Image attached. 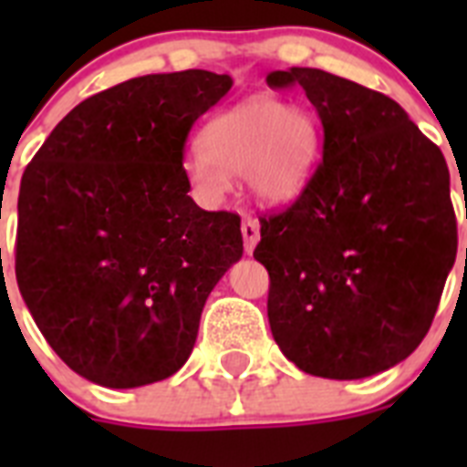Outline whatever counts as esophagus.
<instances>
[{"instance_id":"34e87169","label":"esophagus","mask_w":467,"mask_h":467,"mask_svg":"<svg viewBox=\"0 0 467 467\" xmlns=\"http://www.w3.org/2000/svg\"><path fill=\"white\" fill-rule=\"evenodd\" d=\"M241 231H243V243H245V253L253 254L254 245H257V241H259V222H257V217H250V214H247V217H243Z\"/></svg>"}]
</instances>
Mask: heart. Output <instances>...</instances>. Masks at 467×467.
I'll use <instances>...</instances> for the list:
<instances>
[{
	"label": "heart",
	"instance_id": "b5f03b06",
	"mask_svg": "<svg viewBox=\"0 0 467 467\" xmlns=\"http://www.w3.org/2000/svg\"><path fill=\"white\" fill-rule=\"evenodd\" d=\"M196 154L184 161L189 187L217 201L231 177H243L259 203H287L301 192L317 156V126L299 107L250 95L214 114L198 133Z\"/></svg>",
	"mask_w": 467,
	"mask_h": 467
}]
</instances>
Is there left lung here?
I'll list each match as a JSON object with an SVG mask.
<instances>
[{"instance_id": "8db88e82", "label": "left lung", "mask_w": 467, "mask_h": 467, "mask_svg": "<svg viewBox=\"0 0 467 467\" xmlns=\"http://www.w3.org/2000/svg\"><path fill=\"white\" fill-rule=\"evenodd\" d=\"M266 81L306 90L325 130L306 189L259 220L271 334L313 377L386 372L428 334L456 259L447 161L388 95L313 67Z\"/></svg>"}]
</instances>
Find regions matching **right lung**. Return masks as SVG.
I'll list each match as a JSON object with an SVG mask.
<instances>
[{
	"instance_id": "1",
	"label": "right lung",
	"mask_w": 467,
	"mask_h": 467,
	"mask_svg": "<svg viewBox=\"0 0 467 467\" xmlns=\"http://www.w3.org/2000/svg\"><path fill=\"white\" fill-rule=\"evenodd\" d=\"M234 79L147 74L95 93L23 172L16 278L60 360L105 388L189 360L205 299L243 257L241 220L189 196L184 142Z\"/></svg>"
}]
</instances>
